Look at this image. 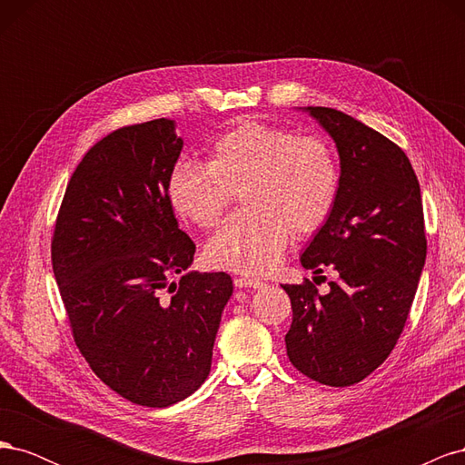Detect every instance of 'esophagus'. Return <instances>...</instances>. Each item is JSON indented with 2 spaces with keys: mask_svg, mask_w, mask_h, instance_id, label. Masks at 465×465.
Wrapping results in <instances>:
<instances>
[{
  "mask_svg": "<svg viewBox=\"0 0 465 465\" xmlns=\"http://www.w3.org/2000/svg\"><path fill=\"white\" fill-rule=\"evenodd\" d=\"M234 285H236L238 289H260V287H263L265 283H263L262 279L248 277V275H241V277H236V279H234Z\"/></svg>",
  "mask_w": 465,
  "mask_h": 465,
  "instance_id": "esophagus-1",
  "label": "esophagus"
}]
</instances>
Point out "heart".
Instances as JSON below:
<instances>
[{
  "label": "heart",
  "instance_id": "obj_1",
  "mask_svg": "<svg viewBox=\"0 0 465 465\" xmlns=\"http://www.w3.org/2000/svg\"><path fill=\"white\" fill-rule=\"evenodd\" d=\"M242 192L246 211L211 236L205 256L221 270L263 273L279 262L291 234H311L331 215L340 164L320 137L244 122L219 137L209 161H184L168 178L180 215L211 229Z\"/></svg>",
  "mask_w": 465,
  "mask_h": 465
}]
</instances>
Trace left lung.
I'll list each match as a JSON object with an SVG mask.
<instances>
[{"label": "left lung", "instance_id": "1", "mask_svg": "<svg viewBox=\"0 0 465 465\" xmlns=\"http://www.w3.org/2000/svg\"><path fill=\"white\" fill-rule=\"evenodd\" d=\"M312 116L340 154V193L331 215L301 256L304 270L331 265L337 279L320 294L306 281L283 285L292 323L287 355L326 386L361 382L386 361L410 316L427 258L419 180L388 137L326 106Z\"/></svg>", "mask_w": 465, "mask_h": 465}]
</instances>
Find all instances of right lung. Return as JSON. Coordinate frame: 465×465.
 <instances>
[{
    "label": "right lung",
    "instance_id": "add662e5",
    "mask_svg": "<svg viewBox=\"0 0 465 465\" xmlns=\"http://www.w3.org/2000/svg\"><path fill=\"white\" fill-rule=\"evenodd\" d=\"M182 147L171 118L101 139L69 180L52 241L81 355L108 388L147 407L173 405L205 382L232 294L224 272H190L195 244L168 198Z\"/></svg>",
    "mask_w": 465,
    "mask_h": 465
}]
</instances>
